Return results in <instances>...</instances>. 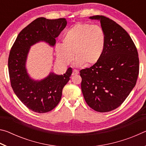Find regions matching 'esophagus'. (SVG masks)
Listing matches in <instances>:
<instances>
[{
	"instance_id": "esophagus-1",
	"label": "esophagus",
	"mask_w": 146,
	"mask_h": 146,
	"mask_svg": "<svg viewBox=\"0 0 146 146\" xmlns=\"http://www.w3.org/2000/svg\"><path fill=\"white\" fill-rule=\"evenodd\" d=\"M79 73V71L76 70H73V73H72V75H78Z\"/></svg>"
}]
</instances>
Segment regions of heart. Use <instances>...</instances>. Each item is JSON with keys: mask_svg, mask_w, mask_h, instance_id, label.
Returning a JSON list of instances; mask_svg holds the SVG:
<instances>
[{"mask_svg": "<svg viewBox=\"0 0 146 146\" xmlns=\"http://www.w3.org/2000/svg\"><path fill=\"white\" fill-rule=\"evenodd\" d=\"M63 44L55 46L56 58L63 65H69L76 59V65L90 66L102 57L106 46V35L98 25L77 24L66 32Z\"/></svg>", "mask_w": 146, "mask_h": 146, "instance_id": "b5f03b06", "label": "heart"}]
</instances>
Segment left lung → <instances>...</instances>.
Masks as SVG:
<instances>
[{
    "label": "left lung",
    "instance_id": "obj_1",
    "mask_svg": "<svg viewBox=\"0 0 146 146\" xmlns=\"http://www.w3.org/2000/svg\"><path fill=\"white\" fill-rule=\"evenodd\" d=\"M90 19L100 22L106 46L97 63L80 71L81 90L90 108L98 112H108L119 107L134 88L139 59L135 44L124 29L102 15Z\"/></svg>",
    "mask_w": 146,
    "mask_h": 146
}]
</instances>
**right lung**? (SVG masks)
Returning a JSON list of instances; mask_svg holds the SVG:
<instances>
[{
    "mask_svg": "<svg viewBox=\"0 0 146 146\" xmlns=\"http://www.w3.org/2000/svg\"><path fill=\"white\" fill-rule=\"evenodd\" d=\"M66 25V19H36L20 32L9 53L8 70L11 87L19 100L34 112L50 111L58 105L63 88L72 74V68H69L64 75L51 72L43 79L35 80L26 68L31 46L44 42L54 47L55 38Z\"/></svg>",
    "mask_w": 146,
    "mask_h": 146,
    "instance_id": "1",
    "label": "right lung"
}]
</instances>
